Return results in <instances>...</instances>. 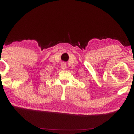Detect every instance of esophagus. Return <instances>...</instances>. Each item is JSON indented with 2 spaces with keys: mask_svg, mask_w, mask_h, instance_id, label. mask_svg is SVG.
<instances>
[{
  "mask_svg": "<svg viewBox=\"0 0 134 134\" xmlns=\"http://www.w3.org/2000/svg\"><path fill=\"white\" fill-rule=\"evenodd\" d=\"M61 67H62V69L63 70H65V69H66V64H65V63H62V64H61Z\"/></svg>",
  "mask_w": 134,
  "mask_h": 134,
  "instance_id": "esophagus-1",
  "label": "esophagus"
}]
</instances>
